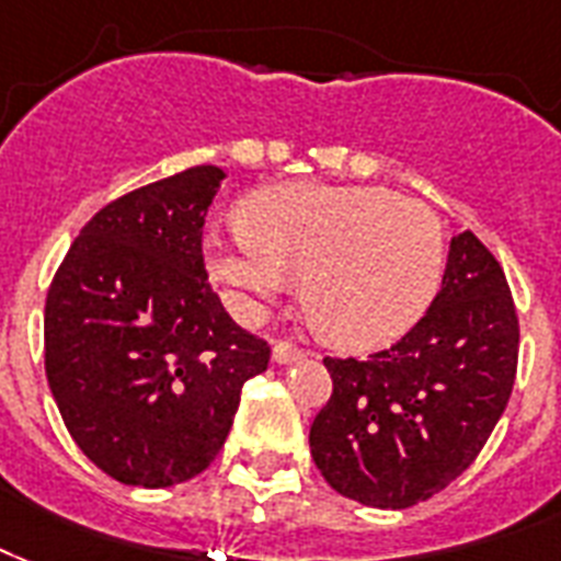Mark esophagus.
<instances>
[{
  "label": "esophagus",
  "mask_w": 561,
  "mask_h": 561,
  "mask_svg": "<svg viewBox=\"0 0 561 561\" xmlns=\"http://www.w3.org/2000/svg\"><path fill=\"white\" fill-rule=\"evenodd\" d=\"M272 359H275V363H295V359H304V351L298 348V345H293V342L277 340L275 345H272Z\"/></svg>",
  "instance_id": "34e87169"
}]
</instances>
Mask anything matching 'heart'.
<instances>
[{
    "mask_svg": "<svg viewBox=\"0 0 561 561\" xmlns=\"http://www.w3.org/2000/svg\"><path fill=\"white\" fill-rule=\"evenodd\" d=\"M445 268L427 204L380 186H284L251 198L245 231L210 240V272L249 301L301 280L307 321L340 348H375L419 319Z\"/></svg>",
    "mask_w": 561,
    "mask_h": 561,
    "instance_id": "obj_1",
    "label": "heart"
}]
</instances>
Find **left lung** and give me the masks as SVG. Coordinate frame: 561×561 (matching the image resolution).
Masks as SVG:
<instances>
[{
    "label": "left lung",
    "instance_id": "8db88e82",
    "mask_svg": "<svg viewBox=\"0 0 561 561\" xmlns=\"http://www.w3.org/2000/svg\"><path fill=\"white\" fill-rule=\"evenodd\" d=\"M518 336L501 263L474 233H457L442 289L401 340L366 359L324 357L333 392L310 427L321 477L377 510L442 492L510 403Z\"/></svg>",
    "mask_w": 561,
    "mask_h": 561
}]
</instances>
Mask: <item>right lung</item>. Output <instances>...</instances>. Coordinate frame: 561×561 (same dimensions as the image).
I'll use <instances>...</instances> for the list:
<instances>
[{"label":"right lung","instance_id":"add662e5","mask_svg":"<svg viewBox=\"0 0 561 561\" xmlns=\"http://www.w3.org/2000/svg\"><path fill=\"white\" fill-rule=\"evenodd\" d=\"M221 178L193 167L104 204L51 277L49 389L84 457L125 485L202 474L272 357L207 284L204 221Z\"/></svg>","mask_w":561,"mask_h":561}]
</instances>
